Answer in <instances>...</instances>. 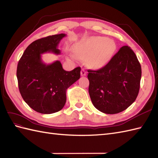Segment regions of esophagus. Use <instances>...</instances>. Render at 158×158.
<instances>
[{"instance_id": "obj_1", "label": "esophagus", "mask_w": 158, "mask_h": 158, "mask_svg": "<svg viewBox=\"0 0 158 158\" xmlns=\"http://www.w3.org/2000/svg\"><path fill=\"white\" fill-rule=\"evenodd\" d=\"M80 74H81V76H86L87 71L85 70L84 69H82V70H81V73H80Z\"/></svg>"}]
</instances>
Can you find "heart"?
Returning <instances> with one entry per match:
<instances>
[{"mask_svg": "<svg viewBox=\"0 0 158 158\" xmlns=\"http://www.w3.org/2000/svg\"><path fill=\"white\" fill-rule=\"evenodd\" d=\"M116 49L114 41L105 37L84 38L74 45L73 51L80 59L85 60L89 67L99 69L106 66L113 57ZM74 58V56H72Z\"/></svg>", "mask_w": 158, "mask_h": 158, "instance_id": "heart-1", "label": "heart"}]
</instances>
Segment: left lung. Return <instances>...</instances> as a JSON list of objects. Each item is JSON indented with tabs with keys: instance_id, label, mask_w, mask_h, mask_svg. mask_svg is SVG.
Masks as SVG:
<instances>
[{
	"instance_id": "8db88e82",
	"label": "left lung",
	"mask_w": 158,
	"mask_h": 158,
	"mask_svg": "<svg viewBox=\"0 0 158 158\" xmlns=\"http://www.w3.org/2000/svg\"><path fill=\"white\" fill-rule=\"evenodd\" d=\"M88 72L89 94L99 111L116 114L127 109L136 100L142 70L130 47L123 46L103 68Z\"/></svg>"
}]
</instances>
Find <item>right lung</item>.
Here are the masks:
<instances>
[{"label":"right lung","instance_id":"obj_1","mask_svg":"<svg viewBox=\"0 0 158 158\" xmlns=\"http://www.w3.org/2000/svg\"><path fill=\"white\" fill-rule=\"evenodd\" d=\"M64 33L41 38L28 46L18 62L16 76L23 99L34 111L42 114L59 111L64 106L66 92L80 77V67L71 71L63 69L60 62L43 63L42 54H60L58 45Z\"/></svg>","mask_w":158,"mask_h":158}]
</instances>
